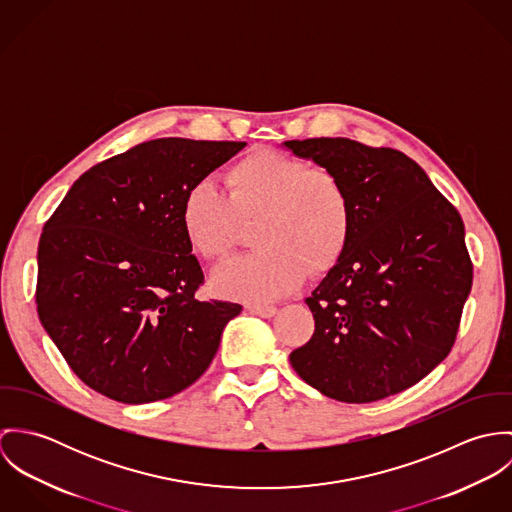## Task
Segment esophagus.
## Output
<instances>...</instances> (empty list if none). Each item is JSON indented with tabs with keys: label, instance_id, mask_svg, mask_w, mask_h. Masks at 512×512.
Listing matches in <instances>:
<instances>
[{
	"label": "esophagus",
	"instance_id": "34e87169",
	"mask_svg": "<svg viewBox=\"0 0 512 512\" xmlns=\"http://www.w3.org/2000/svg\"><path fill=\"white\" fill-rule=\"evenodd\" d=\"M248 311L252 315H258V317H264V319H270L278 313V307L276 305H248Z\"/></svg>",
	"mask_w": 512,
	"mask_h": 512
}]
</instances>
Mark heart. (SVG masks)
Instances as JSON below:
<instances>
[{
	"label": "heart",
	"instance_id": "obj_1",
	"mask_svg": "<svg viewBox=\"0 0 512 512\" xmlns=\"http://www.w3.org/2000/svg\"><path fill=\"white\" fill-rule=\"evenodd\" d=\"M224 189L193 185L181 203L189 248L219 260L238 240L242 222L258 219L252 254L236 256L213 276L222 297L270 303L309 276L331 270L353 234V203L343 179L274 151H254L224 173Z\"/></svg>",
	"mask_w": 512,
	"mask_h": 512
}]
</instances>
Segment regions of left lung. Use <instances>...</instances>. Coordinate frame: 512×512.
Masks as SVG:
<instances>
[{
	"label": "left lung",
	"instance_id": "obj_1",
	"mask_svg": "<svg viewBox=\"0 0 512 512\" xmlns=\"http://www.w3.org/2000/svg\"><path fill=\"white\" fill-rule=\"evenodd\" d=\"M284 146L337 173L353 203L349 246L305 299L315 333L290 355L293 370L339 402L398 394L455 343L473 284L463 220L402 151L349 138Z\"/></svg>",
	"mask_w": 512,
	"mask_h": 512
}]
</instances>
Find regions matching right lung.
Here are the masks:
<instances>
[{
    "label": "right lung",
    "instance_id": "obj_1",
    "mask_svg": "<svg viewBox=\"0 0 512 512\" xmlns=\"http://www.w3.org/2000/svg\"><path fill=\"white\" fill-rule=\"evenodd\" d=\"M244 146L144 142L80 175L45 222L37 313L92 390L124 404L163 400L215 359L242 305L197 297L205 276L181 230V203Z\"/></svg>",
    "mask_w": 512,
    "mask_h": 512
}]
</instances>
